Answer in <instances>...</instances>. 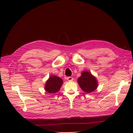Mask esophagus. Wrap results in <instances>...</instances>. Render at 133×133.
Instances as JSON below:
<instances>
[{
	"label": "esophagus",
	"instance_id": "1",
	"mask_svg": "<svg viewBox=\"0 0 133 133\" xmlns=\"http://www.w3.org/2000/svg\"><path fill=\"white\" fill-rule=\"evenodd\" d=\"M67 79L68 81H72L73 80V78L72 76H69V77L67 78Z\"/></svg>",
	"mask_w": 133,
	"mask_h": 133
}]
</instances>
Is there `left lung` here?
Here are the masks:
<instances>
[{"instance_id":"1","label":"left lung","mask_w":133,"mask_h":133,"mask_svg":"<svg viewBox=\"0 0 133 133\" xmlns=\"http://www.w3.org/2000/svg\"><path fill=\"white\" fill-rule=\"evenodd\" d=\"M80 88L86 93H89L95 90L97 87L96 78L89 72H83L78 79Z\"/></svg>"}]
</instances>
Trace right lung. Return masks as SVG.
Returning <instances> with one entry per match:
<instances>
[{"mask_svg":"<svg viewBox=\"0 0 133 133\" xmlns=\"http://www.w3.org/2000/svg\"><path fill=\"white\" fill-rule=\"evenodd\" d=\"M63 83L62 80L54 75L51 76L46 81L45 85L46 91L49 93H55L58 92Z\"/></svg>","mask_w":133,"mask_h":133,"instance_id":"right-lung-1","label":"right lung"}]
</instances>
